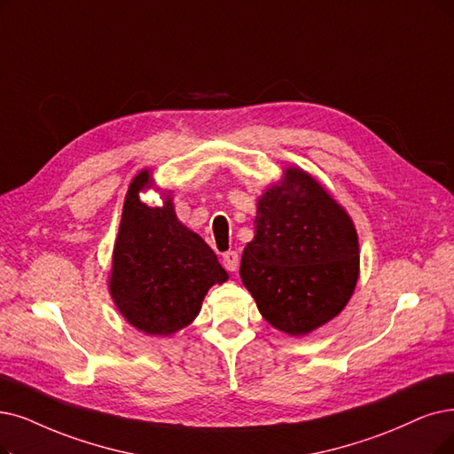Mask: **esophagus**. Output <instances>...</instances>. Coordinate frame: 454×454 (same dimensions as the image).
Wrapping results in <instances>:
<instances>
[{"label": "esophagus", "instance_id": "34e87169", "mask_svg": "<svg viewBox=\"0 0 454 454\" xmlns=\"http://www.w3.org/2000/svg\"><path fill=\"white\" fill-rule=\"evenodd\" d=\"M239 262H240V257H239L237 251H227V253H223V266H225V270L237 271Z\"/></svg>", "mask_w": 454, "mask_h": 454}]
</instances>
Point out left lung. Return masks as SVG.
I'll list each match as a JSON object with an SVG mask.
<instances>
[{"mask_svg":"<svg viewBox=\"0 0 454 454\" xmlns=\"http://www.w3.org/2000/svg\"><path fill=\"white\" fill-rule=\"evenodd\" d=\"M359 276L352 217L300 168L257 201L255 237L244 247L240 278L276 330L300 337L337 317Z\"/></svg>","mask_w":454,"mask_h":454,"instance_id":"1","label":"left lung"}]
</instances>
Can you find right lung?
Wrapping results in <instances>:
<instances>
[{"mask_svg":"<svg viewBox=\"0 0 454 454\" xmlns=\"http://www.w3.org/2000/svg\"><path fill=\"white\" fill-rule=\"evenodd\" d=\"M153 184L145 169L126 193L110 294L136 330L168 337L192 324L208 288L229 276L208 244L176 220L171 195H164L161 207L141 201L139 192Z\"/></svg>","mask_w":454,"mask_h":454,"instance_id":"obj_1","label":"right lung"}]
</instances>
